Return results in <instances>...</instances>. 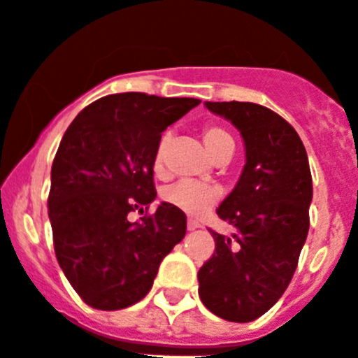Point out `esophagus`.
Listing matches in <instances>:
<instances>
[{
    "label": "esophagus",
    "mask_w": 358,
    "mask_h": 358,
    "mask_svg": "<svg viewBox=\"0 0 358 358\" xmlns=\"http://www.w3.org/2000/svg\"><path fill=\"white\" fill-rule=\"evenodd\" d=\"M187 228L192 231V230H198V228H201V224L196 223V221H192V219H189V221H187Z\"/></svg>",
    "instance_id": "obj_1"
}]
</instances>
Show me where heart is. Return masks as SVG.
<instances>
[{"label":"heart","instance_id":"1","mask_svg":"<svg viewBox=\"0 0 358 358\" xmlns=\"http://www.w3.org/2000/svg\"><path fill=\"white\" fill-rule=\"evenodd\" d=\"M201 139L205 148H207L208 155L212 160L219 159L221 155L231 151L234 153L235 143L231 139V135L228 134L224 128L217 127V124H207L201 130ZM167 146H169V135H162L155 148V155H153V171L157 176L164 178L167 173L166 169V153ZM164 201L173 205L178 210L185 212L189 215H201L208 210V208L217 201L219 192L217 189L210 185H203V183L189 182V180H182V182L169 185L166 191L162 192Z\"/></svg>","mask_w":358,"mask_h":358}]
</instances>
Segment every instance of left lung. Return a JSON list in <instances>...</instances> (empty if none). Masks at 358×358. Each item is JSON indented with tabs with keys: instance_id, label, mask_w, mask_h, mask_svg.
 <instances>
[{
	"instance_id": "1",
	"label": "left lung",
	"mask_w": 358,
	"mask_h": 358,
	"mask_svg": "<svg viewBox=\"0 0 358 358\" xmlns=\"http://www.w3.org/2000/svg\"><path fill=\"white\" fill-rule=\"evenodd\" d=\"M244 141L246 164L217 215L234 234L210 230L214 255L198 271L203 305L227 321L248 323L282 298L308 234L312 176L303 143L276 112L244 101H205Z\"/></svg>"
}]
</instances>
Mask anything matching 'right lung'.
Wrapping results in <instances>:
<instances>
[{"label": "right lung", "instance_id": "obj_1", "mask_svg": "<svg viewBox=\"0 0 358 358\" xmlns=\"http://www.w3.org/2000/svg\"><path fill=\"white\" fill-rule=\"evenodd\" d=\"M196 105L194 98L110 94L83 108L64 134L51 166L48 214L57 260L92 308L141 301L164 257L185 237V214L169 203L141 221L128 214L157 198V144Z\"/></svg>", "mask_w": 358, "mask_h": 358}]
</instances>
